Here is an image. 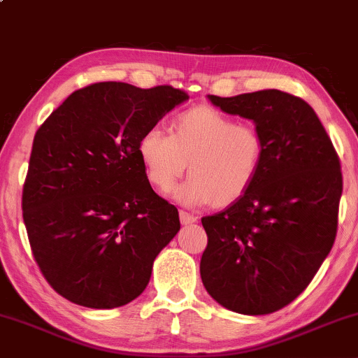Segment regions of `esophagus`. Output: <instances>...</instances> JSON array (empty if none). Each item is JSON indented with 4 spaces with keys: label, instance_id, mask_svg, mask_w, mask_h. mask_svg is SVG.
<instances>
[{
    "label": "esophagus",
    "instance_id": "obj_1",
    "mask_svg": "<svg viewBox=\"0 0 358 358\" xmlns=\"http://www.w3.org/2000/svg\"><path fill=\"white\" fill-rule=\"evenodd\" d=\"M180 220H182V224L185 225H190V224H195L196 220H199V217L193 215V213H188V212H180Z\"/></svg>",
    "mask_w": 358,
    "mask_h": 358
}]
</instances>
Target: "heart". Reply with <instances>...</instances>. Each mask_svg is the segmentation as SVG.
Masks as SVG:
<instances>
[{"label":"heart","mask_w":358,"mask_h":358,"mask_svg":"<svg viewBox=\"0 0 358 358\" xmlns=\"http://www.w3.org/2000/svg\"><path fill=\"white\" fill-rule=\"evenodd\" d=\"M138 155L148 180L165 193L188 163L190 178L173 192L185 207L229 205L256 180L264 143L254 126L237 124L219 109L199 106L176 116L171 134L159 126L148 127L139 136Z\"/></svg>","instance_id":"obj_1"}]
</instances>
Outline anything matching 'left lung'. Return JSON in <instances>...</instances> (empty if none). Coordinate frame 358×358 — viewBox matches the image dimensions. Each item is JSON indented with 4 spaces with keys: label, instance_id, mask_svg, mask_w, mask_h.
<instances>
[{
    "label": "left lung",
    "instance_id": "1",
    "mask_svg": "<svg viewBox=\"0 0 358 358\" xmlns=\"http://www.w3.org/2000/svg\"><path fill=\"white\" fill-rule=\"evenodd\" d=\"M256 124L259 173L239 200L203 217L200 261L207 293L242 315H268L305 291L330 254L343 190L340 159L310 104L278 89L208 96Z\"/></svg>",
    "mask_w": 358,
    "mask_h": 358
}]
</instances>
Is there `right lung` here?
<instances>
[{
    "mask_svg": "<svg viewBox=\"0 0 358 358\" xmlns=\"http://www.w3.org/2000/svg\"><path fill=\"white\" fill-rule=\"evenodd\" d=\"M187 99L171 85L99 82L72 92L38 127L23 220L36 264L60 296L110 310L145 291L180 219L148 182L138 141Z\"/></svg>",
    "mask_w": 358,
    "mask_h": 358,
    "instance_id": "obj_1",
    "label": "right lung"
}]
</instances>
